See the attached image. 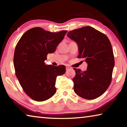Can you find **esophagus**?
Masks as SVG:
<instances>
[{
  "mask_svg": "<svg viewBox=\"0 0 127 127\" xmlns=\"http://www.w3.org/2000/svg\"><path fill=\"white\" fill-rule=\"evenodd\" d=\"M69 68H70L69 67V66H66V70H68Z\"/></svg>",
  "mask_w": 127,
  "mask_h": 127,
  "instance_id": "esophagus-1",
  "label": "esophagus"
}]
</instances>
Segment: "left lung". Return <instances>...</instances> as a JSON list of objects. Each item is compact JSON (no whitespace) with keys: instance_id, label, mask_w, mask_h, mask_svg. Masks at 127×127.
I'll use <instances>...</instances> for the list:
<instances>
[{"instance_id":"8db88e82","label":"left lung","mask_w":127,"mask_h":127,"mask_svg":"<svg viewBox=\"0 0 127 127\" xmlns=\"http://www.w3.org/2000/svg\"><path fill=\"white\" fill-rule=\"evenodd\" d=\"M67 36L78 45V58L85 59L87 63L86 71L74 68L75 93L87 100L100 97L110 85L115 65L110 40L105 34L90 26L70 31Z\"/></svg>"}]
</instances>
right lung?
<instances>
[{"label": "right lung", "mask_w": 127, "mask_h": 127, "mask_svg": "<svg viewBox=\"0 0 127 127\" xmlns=\"http://www.w3.org/2000/svg\"><path fill=\"white\" fill-rule=\"evenodd\" d=\"M67 31L51 32L34 27L23 34L15 48L13 64L23 90L36 101H44L55 94L58 76L65 72L63 65H46L48 54L53 53Z\"/></svg>", "instance_id": "obj_1"}]
</instances>
